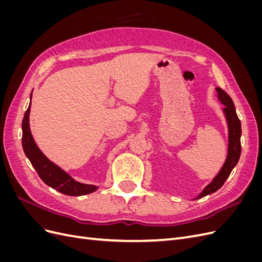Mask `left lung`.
I'll return each instance as SVG.
<instances>
[{"instance_id":"1","label":"left lung","mask_w":262,"mask_h":262,"mask_svg":"<svg viewBox=\"0 0 262 262\" xmlns=\"http://www.w3.org/2000/svg\"><path fill=\"white\" fill-rule=\"evenodd\" d=\"M215 91L217 92V98L225 107L223 108V113L226 118V122L228 126V149L227 156L223 167L221 168L217 175L213 178L211 184L203 189V191L194 198V200L201 199V198L211 194L224 185V182L231 175L233 168L237 165L241 157L242 145H241V136H242V124L238 116L236 114V109L232 98L228 96L221 87H216Z\"/></svg>"}]
</instances>
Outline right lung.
Segmentation results:
<instances>
[{"instance_id":"right-lung-1","label":"right lung","mask_w":262,"mask_h":262,"mask_svg":"<svg viewBox=\"0 0 262 262\" xmlns=\"http://www.w3.org/2000/svg\"><path fill=\"white\" fill-rule=\"evenodd\" d=\"M30 104H31V94H30ZM30 104L24 115L21 129H23V138L21 144L23 149L25 152L31 165L38 172L39 177L42 179L46 185L58 190L59 192L68 195H84L87 193H92L98 189L97 186L86 185L78 182L71 177L68 172L61 169L58 165L52 163L47 157L36 144L33 138V134L30 132L29 126V113H30Z\"/></svg>"}]
</instances>
